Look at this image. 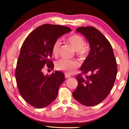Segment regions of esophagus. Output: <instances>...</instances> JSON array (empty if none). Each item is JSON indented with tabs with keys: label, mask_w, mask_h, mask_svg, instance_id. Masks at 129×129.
I'll use <instances>...</instances> for the list:
<instances>
[{
	"label": "esophagus",
	"mask_w": 129,
	"mask_h": 129,
	"mask_svg": "<svg viewBox=\"0 0 129 129\" xmlns=\"http://www.w3.org/2000/svg\"><path fill=\"white\" fill-rule=\"evenodd\" d=\"M71 77V75H69V74H67V73L65 74V77H66V79L69 78V77Z\"/></svg>",
	"instance_id": "obj_1"
}]
</instances>
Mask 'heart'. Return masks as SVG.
Here are the masks:
<instances>
[{"label":"heart","instance_id":"b5f03b06","mask_svg":"<svg viewBox=\"0 0 129 129\" xmlns=\"http://www.w3.org/2000/svg\"><path fill=\"white\" fill-rule=\"evenodd\" d=\"M67 40L76 51V54L77 56L83 57L87 54L88 49L86 46V42L85 39L82 36L77 34L72 35L67 38ZM60 46V40L59 39L56 40L52 46V53L54 56H57L58 55ZM79 66V63L76 60L66 59H60L56 64L57 69L62 70L69 75L75 73Z\"/></svg>","mask_w":129,"mask_h":129}]
</instances>
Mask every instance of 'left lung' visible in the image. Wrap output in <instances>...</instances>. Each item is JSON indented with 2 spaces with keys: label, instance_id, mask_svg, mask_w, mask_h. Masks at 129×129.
I'll use <instances>...</instances> for the list:
<instances>
[{
  "label": "left lung",
  "instance_id": "1",
  "mask_svg": "<svg viewBox=\"0 0 129 129\" xmlns=\"http://www.w3.org/2000/svg\"><path fill=\"white\" fill-rule=\"evenodd\" d=\"M76 31L87 39L90 52L80 68L82 73L76 76L78 85L72 94L82 105L93 106L103 102L113 87L117 63L112 45L99 30L86 26L78 27Z\"/></svg>",
  "mask_w": 129,
  "mask_h": 129
}]
</instances>
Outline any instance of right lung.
<instances>
[{"instance_id":"right-lung-1","label":"right lung","mask_w":129,"mask_h":129,"mask_svg":"<svg viewBox=\"0 0 129 129\" xmlns=\"http://www.w3.org/2000/svg\"><path fill=\"white\" fill-rule=\"evenodd\" d=\"M71 31L67 26L45 24L31 31L23 43L16 68V80L23 99L36 108L52 103L65 80L60 72L45 76L42 71L45 66L53 69V45L60 36Z\"/></svg>"}]
</instances>
